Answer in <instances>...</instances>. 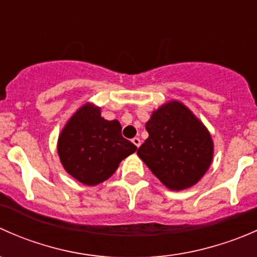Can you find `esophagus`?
Here are the masks:
<instances>
[{
  "label": "esophagus",
  "instance_id": "1",
  "mask_svg": "<svg viewBox=\"0 0 257 257\" xmlns=\"http://www.w3.org/2000/svg\"><path fill=\"white\" fill-rule=\"evenodd\" d=\"M132 142H133V144L136 145L137 148H139V147H141V144H142L141 139H139L138 137H136V138H133V139H132Z\"/></svg>",
  "mask_w": 257,
  "mask_h": 257
}]
</instances>
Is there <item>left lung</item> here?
Returning <instances> with one entry per match:
<instances>
[{
  "instance_id": "obj_1",
  "label": "left lung",
  "mask_w": 257,
  "mask_h": 257,
  "mask_svg": "<svg viewBox=\"0 0 257 257\" xmlns=\"http://www.w3.org/2000/svg\"><path fill=\"white\" fill-rule=\"evenodd\" d=\"M149 133L137 154L168 189L184 190L205 175L214 142L203 121L185 104L169 100L145 123Z\"/></svg>"
}]
</instances>
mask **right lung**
<instances>
[{"instance_id": "obj_1", "label": "right lung", "mask_w": 257, "mask_h": 257, "mask_svg": "<svg viewBox=\"0 0 257 257\" xmlns=\"http://www.w3.org/2000/svg\"><path fill=\"white\" fill-rule=\"evenodd\" d=\"M137 147L121 136L118 120H107L100 107L87 102L68 119L57 142L64 170L79 183L94 186L109 179Z\"/></svg>"}]
</instances>
